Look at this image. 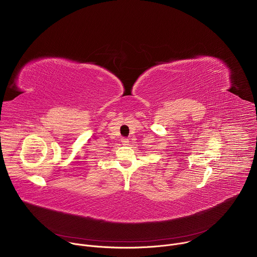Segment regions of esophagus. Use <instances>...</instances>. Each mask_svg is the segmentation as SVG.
Returning <instances> with one entry per match:
<instances>
[{
    "mask_svg": "<svg viewBox=\"0 0 257 257\" xmlns=\"http://www.w3.org/2000/svg\"><path fill=\"white\" fill-rule=\"evenodd\" d=\"M121 142H122V144H123V145H128L129 140H128L127 138H121Z\"/></svg>",
    "mask_w": 257,
    "mask_h": 257,
    "instance_id": "34e87169",
    "label": "esophagus"
}]
</instances>
